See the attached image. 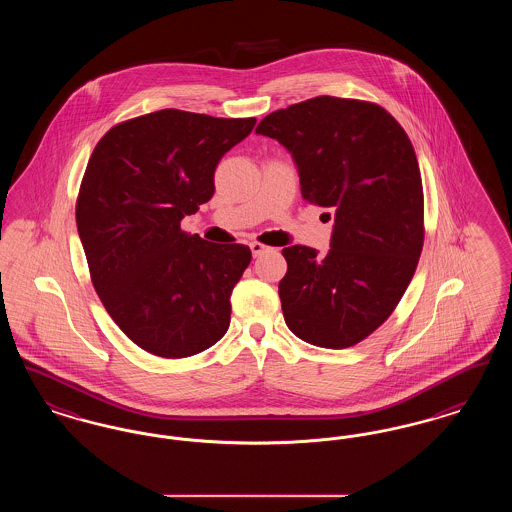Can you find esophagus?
I'll list each match as a JSON object with an SVG mask.
<instances>
[{
    "label": "esophagus",
    "instance_id": "obj_1",
    "mask_svg": "<svg viewBox=\"0 0 512 512\" xmlns=\"http://www.w3.org/2000/svg\"><path fill=\"white\" fill-rule=\"evenodd\" d=\"M249 247H251V253H253V257H259L261 253H265V251L268 249V245L261 244V242H251Z\"/></svg>",
    "mask_w": 512,
    "mask_h": 512
}]
</instances>
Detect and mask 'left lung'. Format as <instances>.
Segmentation results:
<instances>
[{"label": "left lung", "instance_id": "obj_1", "mask_svg": "<svg viewBox=\"0 0 512 512\" xmlns=\"http://www.w3.org/2000/svg\"><path fill=\"white\" fill-rule=\"evenodd\" d=\"M255 132L292 153L303 199L334 213L326 255L307 245L282 249L286 324L311 345L351 347L395 311L422 253L424 192L413 144L378 103L332 96L278 109Z\"/></svg>", "mask_w": 512, "mask_h": 512}]
</instances>
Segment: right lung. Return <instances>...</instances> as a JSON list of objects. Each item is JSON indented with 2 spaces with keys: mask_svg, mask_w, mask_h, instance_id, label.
Listing matches in <instances>:
<instances>
[{
  "mask_svg": "<svg viewBox=\"0 0 512 512\" xmlns=\"http://www.w3.org/2000/svg\"><path fill=\"white\" fill-rule=\"evenodd\" d=\"M255 122L161 109L115 124L94 147L76 197L78 236L105 311L151 355L201 353L230 326L251 249L205 242L180 220L213 197L222 155Z\"/></svg>",
  "mask_w": 512,
  "mask_h": 512,
  "instance_id": "obj_1",
  "label": "right lung"
}]
</instances>
